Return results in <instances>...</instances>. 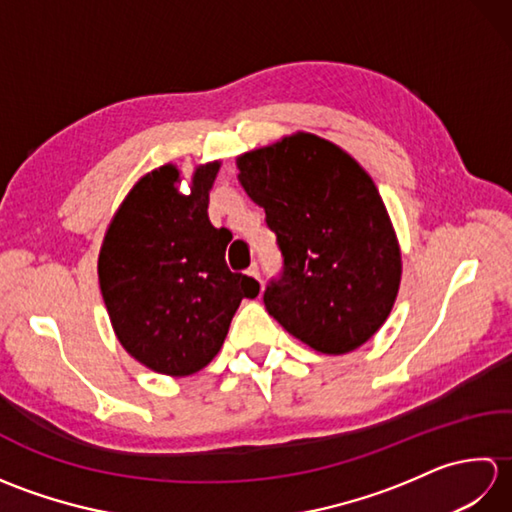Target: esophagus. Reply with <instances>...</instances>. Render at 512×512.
<instances>
[{
    "label": "esophagus",
    "instance_id": "esophagus-1",
    "mask_svg": "<svg viewBox=\"0 0 512 512\" xmlns=\"http://www.w3.org/2000/svg\"><path fill=\"white\" fill-rule=\"evenodd\" d=\"M246 273H248L250 277H253V279H257V281H259V284H262V275H259V268H257V264H253V266H250V268L246 270Z\"/></svg>",
    "mask_w": 512,
    "mask_h": 512
}]
</instances>
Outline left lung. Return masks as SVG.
<instances>
[{
    "instance_id": "obj_1",
    "label": "left lung",
    "mask_w": 512,
    "mask_h": 512,
    "mask_svg": "<svg viewBox=\"0 0 512 512\" xmlns=\"http://www.w3.org/2000/svg\"><path fill=\"white\" fill-rule=\"evenodd\" d=\"M237 167L281 253L264 290L270 317L323 354L372 339L400 284L398 242L372 178L312 134L250 151Z\"/></svg>"
}]
</instances>
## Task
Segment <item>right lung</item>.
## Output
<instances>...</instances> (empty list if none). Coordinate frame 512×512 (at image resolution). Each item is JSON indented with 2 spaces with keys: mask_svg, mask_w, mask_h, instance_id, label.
I'll use <instances>...</instances> for the list:
<instances>
[{
  "mask_svg": "<svg viewBox=\"0 0 512 512\" xmlns=\"http://www.w3.org/2000/svg\"><path fill=\"white\" fill-rule=\"evenodd\" d=\"M217 169L213 162L195 171L189 195L173 187L176 167L147 173L101 248V292L118 341L160 374L189 376L209 365L239 303L259 295L253 277L226 266L231 231L206 215Z\"/></svg>",
  "mask_w": 512,
  "mask_h": 512,
  "instance_id": "obj_1",
  "label": "right lung"
}]
</instances>
